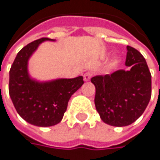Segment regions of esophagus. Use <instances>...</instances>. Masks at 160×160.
<instances>
[{
  "label": "esophagus",
  "instance_id": "obj_1",
  "mask_svg": "<svg viewBox=\"0 0 160 160\" xmlns=\"http://www.w3.org/2000/svg\"><path fill=\"white\" fill-rule=\"evenodd\" d=\"M92 72H86V73H84V81H89L90 79H91V77L92 76Z\"/></svg>",
  "mask_w": 160,
  "mask_h": 160
}]
</instances>
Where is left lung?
Returning a JSON list of instances; mask_svg holds the SVG:
<instances>
[{"instance_id":"obj_1","label":"left lung","mask_w":160,"mask_h":160,"mask_svg":"<svg viewBox=\"0 0 160 160\" xmlns=\"http://www.w3.org/2000/svg\"><path fill=\"white\" fill-rule=\"evenodd\" d=\"M128 71L91 78L95 86L94 104L103 122L123 127L139 119L151 97V74L144 57L127 46Z\"/></svg>"}]
</instances>
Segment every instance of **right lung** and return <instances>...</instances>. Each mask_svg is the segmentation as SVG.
<instances>
[{
  "label": "right lung",
  "instance_id": "right-lung-1",
  "mask_svg": "<svg viewBox=\"0 0 160 160\" xmlns=\"http://www.w3.org/2000/svg\"><path fill=\"white\" fill-rule=\"evenodd\" d=\"M45 40L42 38L25 46L17 54L10 70L9 93L17 112L28 123L48 127L61 122L71 95L84 84L83 76L38 83L29 78L28 60Z\"/></svg>",
  "mask_w": 160,
  "mask_h": 160
}]
</instances>
